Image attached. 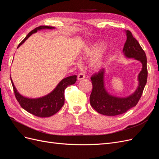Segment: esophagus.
I'll use <instances>...</instances> for the list:
<instances>
[{
	"mask_svg": "<svg viewBox=\"0 0 159 159\" xmlns=\"http://www.w3.org/2000/svg\"><path fill=\"white\" fill-rule=\"evenodd\" d=\"M84 78H85V75L84 74L80 73V74H78V80H81L84 79Z\"/></svg>",
	"mask_w": 159,
	"mask_h": 159,
	"instance_id": "esophagus-1",
	"label": "esophagus"
}]
</instances>
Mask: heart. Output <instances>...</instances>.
Masks as SVG:
<instances>
[{
  "label": "heart",
  "mask_w": 159,
  "mask_h": 159,
  "mask_svg": "<svg viewBox=\"0 0 159 159\" xmlns=\"http://www.w3.org/2000/svg\"><path fill=\"white\" fill-rule=\"evenodd\" d=\"M105 43L103 42H95L84 48L82 56L91 58L89 67L94 71L99 70L103 66L108 56L107 49H103Z\"/></svg>",
  "instance_id": "b5f03b06"
}]
</instances>
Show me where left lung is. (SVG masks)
I'll return each mask as SVG.
<instances>
[{
	"mask_svg": "<svg viewBox=\"0 0 159 159\" xmlns=\"http://www.w3.org/2000/svg\"><path fill=\"white\" fill-rule=\"evenodd\" d=\"M127 40L123 49L124 56L133 58L142 64L141 71L137 77L138 86L134 92L127 97H117L110 94L105 84V70H101L91 78L93 89L90 95V104L96 111L107 116H115L127 112L135 106L140 99L147 84V57L145 52L129 30H125Z\"/></svg>",
	"mask_w": 159,
	"mask_h": 159,
	"instance_id": "left-lung-1",
	"label": "left lung"
}]
</instances>
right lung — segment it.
Masks as SVG:
<instances>
[{
  "label": "right lung",
  "mask_w": 159,
  "mask_h": 159,
  "mask_svg": "<svg viewBox=\"0 0 159 159\" xmlns=\"http://www.w3.org/2000/svg\"><path fill=\"white\" fill-rule=\"evenodd\" d=\"M54 27L48 26H40L36 28L35 29L28 33V34L25 37V39L19 44L17 48H18L32 34L37 32L38 30L44 29L52 30L54 29ZM11 80L15 97L18 103H20V106L24 109L37 117H48L59 111V110L63 106L64 104L65 89L68 86L73 85L75 83L77 75H71L62 79L50 93L38 98H29L23 96L16 89L11 77Z\"/></svg>",
  "instance_id": "add662e5"
}]
</instances>
